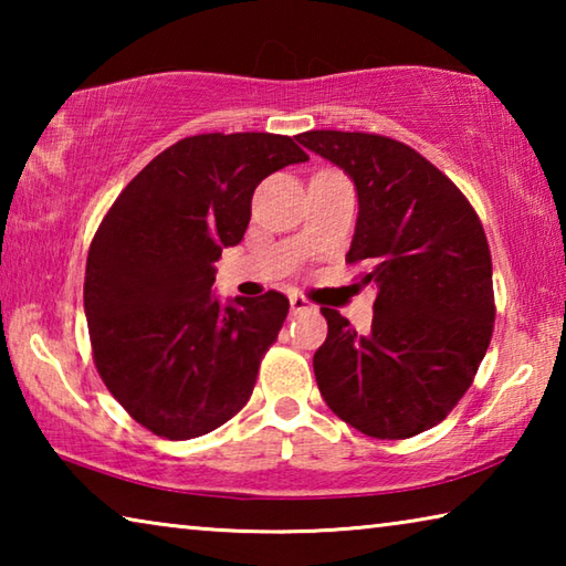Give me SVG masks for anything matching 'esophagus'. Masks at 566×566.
<instances>
[{"instance_id":"esophagus-1","label":"esophagus","mask_w":566,"mask_h":566,"mask_svg":"<svg viewBox=\"0 0 566 566\" xmlns=\"http://www.w3.org/2000/svg\"><path fill=\"white\" fill-rule=\"evenodd\" d=\"M290 306H292V314L314 310V304H312L310 300H306V296H302V294H292V296H290Z\"/></svg>"}]
</instances>
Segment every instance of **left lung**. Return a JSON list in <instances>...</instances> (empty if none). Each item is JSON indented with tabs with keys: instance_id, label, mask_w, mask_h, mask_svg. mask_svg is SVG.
Instances as JSON below:
<instances>
[{
	"instance_id": "1",
	"label": "left lung",
	"mask_w": 566,
	"mask_h": 566,
	"mask_svg": "<svg viewBox=\"0 0 566 566\" xmlns=\"http://www.w3.org/2000/svg\"><path fill=\"white\" fill-rule=\"evenodd\" d=\"M342 167L359 197L347 252L377 286L357 334L322 306L327 339L314 377L327 407L361 434L407 439L439 424L464 391L494 329L492 254L474 207L452 179L397 139L317 129L296 137Z\"/></svg>"
}]
</instances>
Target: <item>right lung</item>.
<instances>
[{
    "mask_svg": "<svg viewBox=\"0 0 566 566\" xmlns=\"http://www.w3.org/2000/svg\"><path fill=\"white\" fill-rule=\"evenodd\" d=\"M306 159L282 134H197L151 159L104 214L84 274L94 364L157 437H202L252 397L290 300L219 304L214 262L242 242L256 185Z\"/></svg>",
    "mask_w": 566,
    "mask_h": 566,
    "instance_id": "add662e5",
    "label": "right lung"
}]
</instances>
